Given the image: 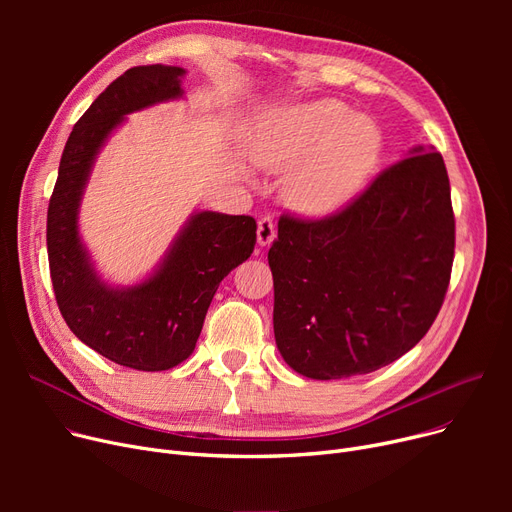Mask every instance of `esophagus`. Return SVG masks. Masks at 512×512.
Returning <instances> with one entry per match:
<instances>
[{
	"label": "esophagus",
	"instance_id": "obj_1",
	"mask_svg": "<svg viewBox=\"0 0 512 512\" xmlns=\"http://www.w3.org/2000/svg\"><path fill=\"white\" fill-rule=\"evenodd\" d=\"M276 238V226L270 215H265L257 222V242L259 247H270Z\"/></svg>",
	"mask_w": 512,
	"mask_h": 512
}]
</instances>
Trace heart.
Returning a JSON list of instances; mask_svg holds the SVG:
<instances>
[{
  "label": "heart",
  "instance_id": "obj_1",
  "mask_svg": "<svg viewBox=\"0 0 512 512\" xmlns=\"http://www.w3.org/2000/svg\"><path fill=\"white\" fill-rule=\"evenodd\" d=\"M255 157L270 170L294 168L288 203L309 215H328L351 203L382 159V132L338 99L290 105L255 139Z\"/></svg>",
  "mask_w": 512,
  "mask_h": 512
}]
</instances>
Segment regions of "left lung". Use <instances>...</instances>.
I'll use <instances>...</instances> for the list:
<instances>
[{"label": "left lung", "mask_w": 512, "mask_h": 512, "mask_svg": "<svg viewBox=\"0 0 512 512\" xmlns=\"http://www.w3.org/2000/svg\"><path fill=\"white\" fill-rule=\"evenodd\" d=\"M452 259L450 182L434 147H413L330 218L282 215L267 253L282 359L311 380L390 365L432 328Z\"/></svg>", "instance_id": "left-lung-1"}]
</instances>
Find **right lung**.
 Returning <instances> with one entry per match:
<instances>
[{"mask_svg":"<svg viewBox=\"0 0 512 512\" xmlns=\"http://www.w3.org/2000/svg\"><path fill=\"white\" fill-rule=\"evenodd\" d=\"M184 74L153 64L118 76L74 124L47 209L49 272L64 321L101 357L139 371L191 357L215 290L257 240L251 215L195 211L155 272L134 286L103 282L80 240V201L101 147L128 114L180 99Z\"/></svg>","mask_w":512,"mask_h":512,"instance_id":"obj_1","label":"right lung"}]
</instances>
